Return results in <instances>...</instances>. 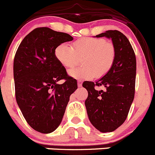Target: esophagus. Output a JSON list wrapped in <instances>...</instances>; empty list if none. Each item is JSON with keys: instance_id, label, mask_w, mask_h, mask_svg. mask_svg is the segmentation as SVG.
<instances>
[{"instance_id": "esophagus-1", "label": "esophagus", "mask_w": 155, "mask_h": 155, "mask_svg": "<svg viewBox=\"0 0 155 155\" xmlns=\"http://www.w3.org/2000/svg\"><path fill=\"white\" fill-rule=\"evenodd\" d=\"M82 83H83V82L81 80H79L77 82V85H78V87H81L82 86Z\"/></svg>"}]
</instances>
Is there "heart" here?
Returning <instances> with one entry per match:
<instances>
[{"mask_svg": "<svg viewBox=\"0 0 155 155\" xmlns=\"http://www.w3.org/2000/svg\"><path fill=\"white\" fill-rule=\"evenodd\" d=\"M55 57L65 69H71L83 58V67L71 69L69 75L76 79H90L97 76L104 77L112 69L116 58V49L112 42L104 38H83L74 41L71 46L65 43L58 45Z\"/></svg>", "mask_w": 155, "mask_h": 155, "instance_id": "obj_1", "label": "heart"}]
</instances>
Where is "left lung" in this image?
<instances>
[{"instance_id": "obj_1", "label": "left lung", "mask_w": 155, "mask_h": 155, "mask_svg": "<svg viewBox=\"0 0 155 155\" xmlns=\"http://www.w3.org/2000/svg\"><path fill=\"white\" fill-rule=\"evenodd\" d=\"M111 38L116 49L112 69L96 83L86 81L83 86L88 91L85 101L92 124L100 132H112L127 117L135 93L136 56L129 40L117 30H109L96 35ZM96 86H104L97 91Z\"/></svg>"}]
</instances>
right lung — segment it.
I'll return each mask as SVG.
<instances>
[{
    "label": "right lung",
    "mask_w": 155,
    "mask_h": 155,
    "mask_svg": "<svg viewBox=\"0 0 155 155\" xmlns=\"http://www.w3.org/2000/svg\"><path fill=\"white\" fill-rule=\"evenodd\" d=\"M69 34L37 28L25 37L14 59L15 97L24 117L36 131L53 132L62 122L69 97L77 89L55 57L58 45L72 41ZM64 79L62 84L57 82Z\"/></svg>",
    "instance_id": "obj_1"
}]
</instances>
